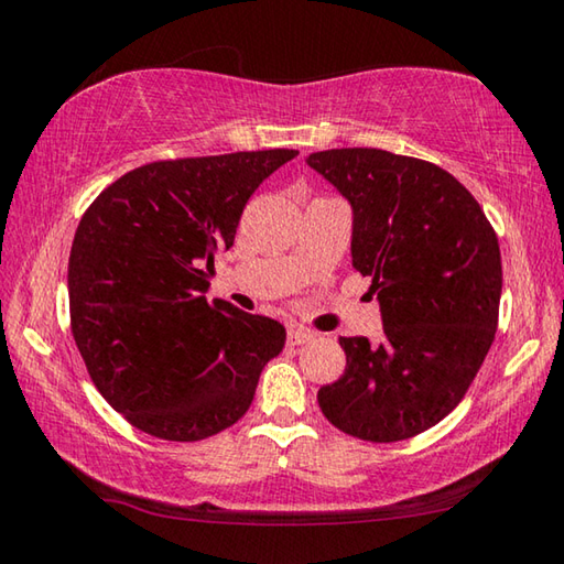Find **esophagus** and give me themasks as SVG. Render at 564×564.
Segmentation results:
<instances>
[{
	"instance_id": "obj_1",
	"label": "esophagus",
	"mask_w": 564,
	"mask_h": 564,
	"mask_svg": "<svg viewBox=\"0 0 564 564\" xmlns=\"http://www.w3.org/2000/svg\"><path fill=\"white\" fill-rule=\"evenodd\" d=\"M313 338H316V336H313V330H308V328H303V326H291L289 328V343H291V346H303V343H308Z\"/></svg>"
}]
</instances>
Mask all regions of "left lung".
I'll use <instances>...</instances> for the list:
<instances>
[{
	"mask_svg": "<svg viewBox=\"0 0 564 564\" xmlns=\"http://www.w3.org/2000/svg\"><path fill=\"white\" fill-rule=\"evenodd\" d=\"M352 208V269L370 275L383 340L338 338L346 373L318 390L338 431L395 443L460 403L498 330L500 246L470 191L445 169L383 149L305 159Z\"/></svg>",
	"mask_w": 564,
	"mask_h": 564,
	"instance_id": "obj_1",
	"label": "left lung"
}]
</instances>
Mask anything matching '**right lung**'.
I'll return each mask as SVG.
<instances>
[{
    "label": "right lung",
    "instance_id": "1",
    "mask_svg": "<svg viewBox=\"0 0 564 564\" xmlns=\"http://www.w3.org/2000/svg\"><path fill=\"white\" fill-rule=\"evenodd\" d=\"M293 149L154 161L104 188L74 234L72 333L104 400L161 441L226 431L285 328L206 299L243 206Z\"/></svg>",
    "mask_w": 564,
    "mask_h": 564
}]
</instances>
